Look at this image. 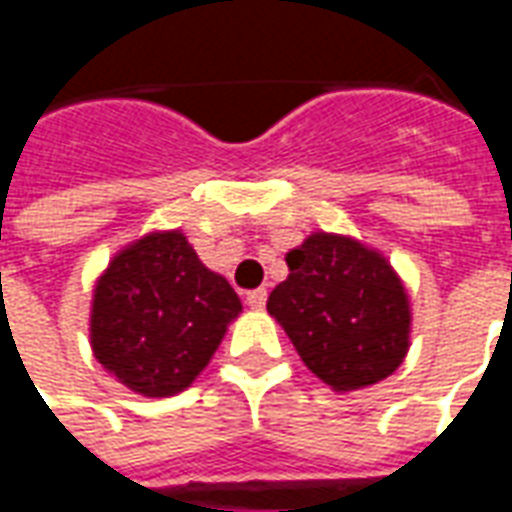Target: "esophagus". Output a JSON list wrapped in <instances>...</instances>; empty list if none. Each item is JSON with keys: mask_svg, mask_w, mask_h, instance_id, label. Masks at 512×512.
<instances>
[{"mask_svg": "<svg viewBox=\"0 0 512 512\" xmlns=\"http://www.w3.org/2000/svg\"><path fill=\"white\" fill-rule=\"evenodd\" d=\"M266 299H268V293L263 288L249 290V293H246V304H249L252 310H263V307H266Z\"/></svg>", "mask_w": 512, "mask_h": 512, "instance_id": "1", "label": "esophagus"}]
</instances>
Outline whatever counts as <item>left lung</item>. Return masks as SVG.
<instances>
[{
	"label": "left lung",
	"instance_id": "8db88e82",
	"mask_svg": "<svg viewBox=\"0 0 512 512\" xmlns=\"http://www.w3.org/2000/svg\"><path fill=\"white\" fill-rule=\"evenodd\" d=\"M285 260L288 279L266 307L323 384L351 392L403 365L411 310L386 257L345 235L312 233Z\"/></svg>",
	"mask_w": 512,
	"mask_h": 512
}]
</instances>
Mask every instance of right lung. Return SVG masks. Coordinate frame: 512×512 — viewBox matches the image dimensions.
Instances as JSON below:
<instances>
[{
  "label": "right lung",
  "instance_id": "add662e5",
  "mask_svg": "<svg viewBox=\"0 0 512 512\" xmlns=\"http://www.w3.org/2000/svg\"><path fill=\"white\" fill-rule=\"evenodd\" d=\"M238 312V293L202 266L186 235L150 233L117 252L98 279L90 343L120 384L169 397L205 370Z\"/></svg>",
  "mask_w": 512,
  "mask_h": 512
}]
</instances>
